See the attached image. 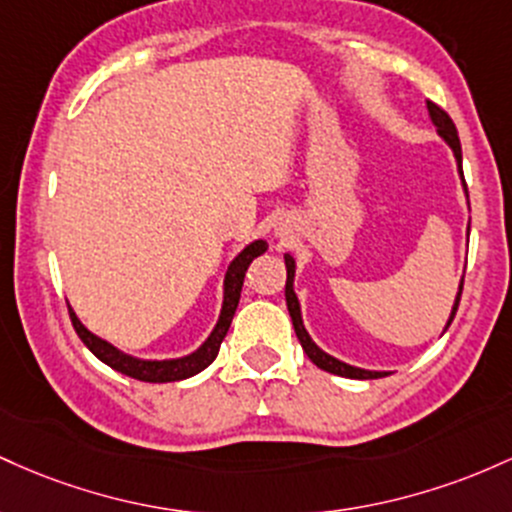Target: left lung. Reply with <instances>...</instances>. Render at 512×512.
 I'll return each instance as SVG.
<instances>
[{
	"instance_id": "left-lung-1",
	"label": "left lung",
	"mask_w": 512,
	"mask_h": 512,
	"mask_svg": "<svg viewBox=\"0 0 512 512\" xmlns=\"http://www.w3.org/2000/svg\"><path fill=\"white\" fill-rule=\"evenodd\" d=\"M428 113H430V120H433V125L438 128V135L442 140L447 142L452 149V154H455L457 159V166H459V176H462V183H464V174H462V145H459V137H457V128L455 123H452V118L447 116L445 111H442L440 106H435L433 101H428ZM464 191H467V183H464ZM285 268H287V280H285V302H287V312H290L292 317V326H295V333L297 338H300L304 353H307V358L312 360L314 365L321 367V370L331 372V375H341V377H350V380H377V377H384L389 375V372H375V370H363V367H353L348 363H343V360L333 358V355L324 353L317 343L312 341V336H309L307 329H304V321H302V312H300V300H297L295 295V258L290 254H285ZM459 297H462V283H459V292L455 297V307H452V314L450 319H447V326L452 324V319H455L457 314V307H459ZM445 326V329H447Z\"/></svg>"
}]
</instances>
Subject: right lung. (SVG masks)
I'll return each instance as SVG.
<instances>
[{
    "instance_id": "1",
    "label": "right lung",
    "mask_w": 512,
    "mask_h": 512,
    "mask_svg": "<svg viewBox=\"0 0 512 512\" xmlns=\"http://www.w3.org/2000/svg\"><path fill=\"white\" fill-rule=\"evenodd\" d=\"M266 249H268L266 241L256 239V241H251V244L246 246V249L241 251V254L234 258L232 263H229L227 275H225V300H222L220 319H217L215 329H212L210 336L205 338L203 346H200L198 350H193L191 355H183V358H171V360L132 358V355L123 353V350H118L116 346H111V343L103 341V338L96 336V333H91L89 329H86V326L77 319V314H74L70 307V319H72L74 331H77V336L82 338L84 346L89 348L91 353L101 360V363L113 367L116 372H123V375L132 377V380H140V382L188 380V377L203 372L205 367H208L212 360L217 358V353H220V343L225 341L229 324H232L234 312H237L246 268H249V263L254 261L256 256H261Z\"/></svg>"
}]
</instances>
